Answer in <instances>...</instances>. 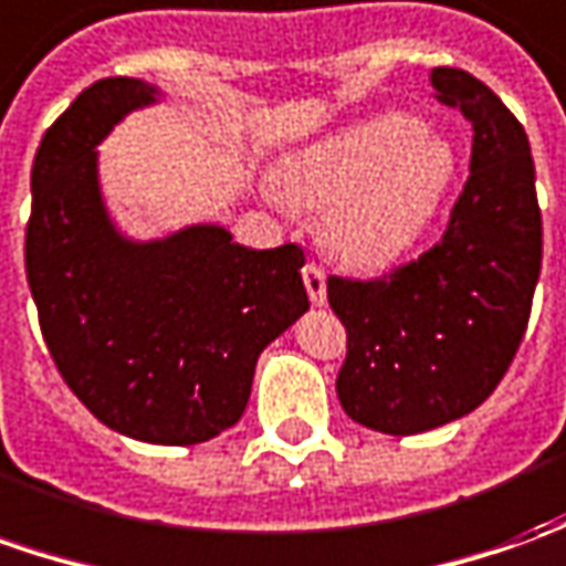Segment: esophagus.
Here are the masks:
<instances>
[{
    "instance_id": "obj_1",
    "label": "esophagus",
    "mask_w": 566,
    "mask_h": 566,
    "mask_svg": "<svg viewBox=\"0 0 566 566\" xmlns=\"http://www.w3.org/2000/svg\"><path fill=\"white\" fill-rule=\"evenodd\" d=\"M303 284H306V294L313 300V306H325V303H328V282H325V272L315 266V263H306V266H303Z\"/></svg>"
}]
</instances>
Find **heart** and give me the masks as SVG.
<instances>
[{
    "instance_id": "b5f03b06",
    "label": "heart",
    "mask_w": 566,
    "mask_h": 566,
    "mask_svg": "<svg viewBox=\"0 0 566 566\" xmlns=\"http://www.w3.org/2000/svg\"><path fill=\"white\" fill-rule=\"evenodd\" d=\"M459 176L446 138L428 136L412 114H375L287 154L279 207L325 213V244L359 272L406 260L443 213Z\"/></svg>"
}]
</instances>
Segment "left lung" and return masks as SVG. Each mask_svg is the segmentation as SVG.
Listing matches in <instances>:
<instances>
[{"instance_id":"1","label":"left lung","mask_w":566,"mask_h":566,"mask_svg":"<svg viewBox=\"0 0 566 566\" xmlns=\"http://www.w3.org/2000/svg\"><path fill=\"white\" fill-rule=\"evenodd\" d=\"M430 86L474 129L471 176L443 241L375 282L328 279L347 328L337 399L390 437L443 428L493 394L521 347L542 266L524 126L471 73L433 67Z\"/></svg>"}]
</instances>
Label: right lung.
<instances>
[{
  "label": "right lung",
  "mask_w": 566,
  "mask_h": 566,
  "mask_svg": "<svg viewBox=\"0 0 566 566\" xmlns=\"http://www.w3.org/2000/svg\"><path fill=\"white\" fill-rule=\"evenodd\" d=\"M154 83L107 76L42 136L30 172L27 282L45 347L102 424L195 446L238 424L260 353L310 310L303 251H253L219 222L133 238L111 217L98 145Z\"/></svg>",
  "instance_id": "right-lung-1"
}]
</instances>
